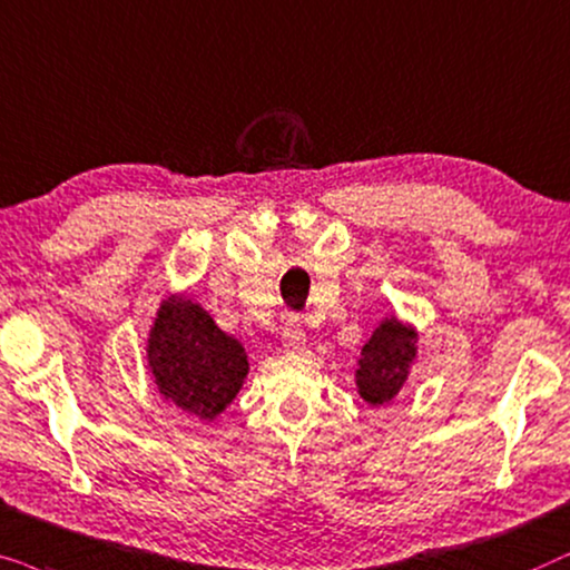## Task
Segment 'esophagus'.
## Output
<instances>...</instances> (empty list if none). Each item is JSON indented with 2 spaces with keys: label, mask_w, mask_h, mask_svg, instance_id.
Instances as JSON below:
<instances>
[{
  "label": "esophagus",
  "mask_w": 570,
  "mask_h": 570,
  "mask_svg": "<svg viewBox=\"0 0 570 570\" xmlns=\"http://www.w3.org/2000/svg\"><path fill=\"white\" fill-rule=\"evenodd\" d=\"M284 348H286V352H305V328H302L299 321L286 323Z\"/></svg>",
  "instance_id": "1"
}]
</instances>
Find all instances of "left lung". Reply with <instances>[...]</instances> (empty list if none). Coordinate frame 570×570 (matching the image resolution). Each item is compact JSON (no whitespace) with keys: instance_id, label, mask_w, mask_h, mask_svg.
Instances as JSON below:
<instances>
[{"instance_id":"1","label":"left lung","mask_w":570,"mask_h":570,"mask_svg":"<svg viewBox=\"0 0 570 570\" xmlns=\"http://www.w3.org/2000/svg\"><path fill=\"white\" fill-rule=\"evenodd\" d=\"M416 356V333L409 325H401L396 317L381 323L362 348L360 370H356V389L367 404H385L404 385L409 367Z\"/></svg>"}]
</instances>
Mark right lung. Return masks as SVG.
Listing matches in <instances>:
<instances>
[{
    "label": "right lung",
    "instance_id": "1",
    "mask_svg": "<svg viewBox=\"0 0 570 570\" xmlns=\"http://www.w3.org/2000/svg\"><path fill=\"white\" fill-rule=\"evenodd\" d=\"M148 362L166 401L200 420H216L242 389L247 354L206 309L171 297L158 309L148 338Z\"/></svg>",
    "mask_w": 570,
    "mask_h": 570
}]
</instances>
